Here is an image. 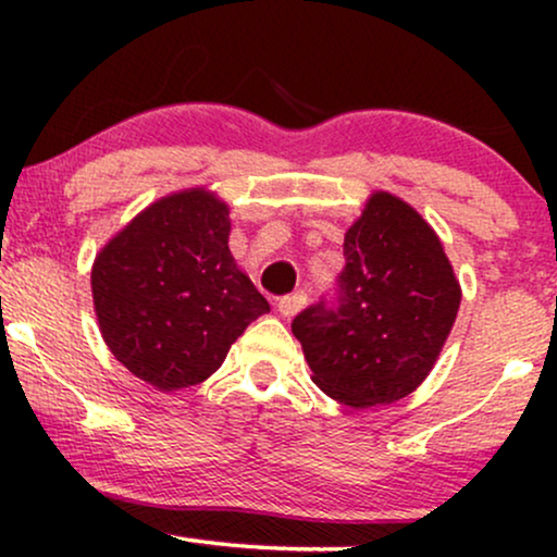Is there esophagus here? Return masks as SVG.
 <instances>
[{
  "instance_id": "34e87169",
  "label": "esophagus",
  "mask_w": 557,
  "mask_h": 557,
  "mask_svg": "<svg viewBox=\"0 0 557 557\" xmlns=\"http://www.w3.org/2000/svg\"><path fill=\"white\" fill-rule=\"evenodd\" d=\"M304 306H306V293L298 290V293H290V296L280 298L277 309H280V314H283V317H296L298 311L304 309Z\"/></svg>"
}]
</instances>
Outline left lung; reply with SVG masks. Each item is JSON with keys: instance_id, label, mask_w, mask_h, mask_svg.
Wrapping results in <instances>:
<instances>
[{"instance_id": "obj_1", "label": "left lung", "mask_w": 557, "mask_h": 557, "mask_svg": "<svg viewBox=\"0 0 557 557\" xmlns=\"http://www.w3.org/2000/svg\"><path fill=\"white\" fill-rule=\"evenodd\" d=\"M335 293L293 319L314 385L354 408L413 393L437 361L461 287L434 230L400 198L374 194L343 243Z\"/></svg>"}]
</instances>
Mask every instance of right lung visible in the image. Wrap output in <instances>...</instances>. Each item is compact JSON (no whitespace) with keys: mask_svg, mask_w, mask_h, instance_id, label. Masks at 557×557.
Instances as JSON below:
<instances>
[{"mask_svg":"<svg viewBox=\"0 0 557 557\" xmlns=\"http://www.w3.org/2000/svg\"><path fill=\"white\" fill-rule=\"evenodd\" d=\"M227 207L194 188L151 203L101 248L91 290L101 335L162 393L198 385L270 311L227 248Z\"/></svg>","mask_w":557,"mask_h":557,"instance_id":"right-lung-1","label":"right lung"}]
</instances>
